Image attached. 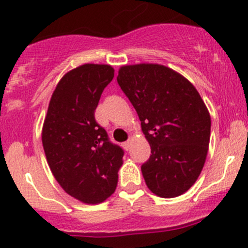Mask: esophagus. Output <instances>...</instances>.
I'll use <instances>...</instances> for the list:
<instances>
[{"instance_id": "34e87169", "label": "esophagus", "mask_w": 248, "mask_h": 248, "mask_svg": "<svg viewBox=\"0 0 248 248\" xmlns=\"http://www.w3.org/2000/svg\"><path fill=\"white\" fill-rule=\"evenodd\" d=\"M124 149H126V150H129V147H131V140L124 142Z\"/></svg>"}]
</instances>
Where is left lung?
I'll return each instance as SVG.
<instances>
[{
	"label": "left lung",
	"mask_w": 248,
	"mask_h": 248,
	"mask_svg": "<svg viewBox=\"0 0 248 248\" xmlns=\"http://www.w3.org/2000/svg\"><path fill=\"white\" fill-rule=\"evenodd\" d=\"M117 82L151 146L141 172L150 191L175 198L199 177L210 142V112L191 81L163 64H126Z\"/></svg>",
	"instance_id": "8db88e82"
}]
</instances>
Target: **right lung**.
Returning <instances> with one entry per match:
<instances>
[{"label": "right lung", "instance_id": "1", "mask_svg": "<svg viewBox=\"0 0 248 248\" xmlns=\"http://www.w3.org/2000/svg\"><path fill=\"white\" fill-rule=\"evenodd\" d=\"M112 78L110 64L85 63L67 72L52 92L42 129L52 175L66 193L85 204H98L114 193L124 163L122 149L94 120Z\"/></svg>", "mask_w": 248, "mask_h": 248}]
</instances>
